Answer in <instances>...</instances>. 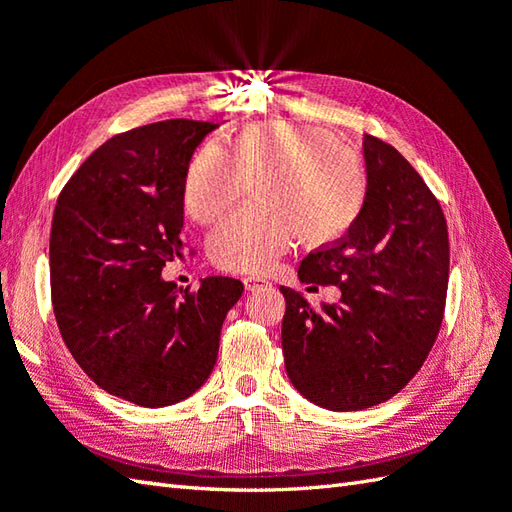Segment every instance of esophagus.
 Instances as JSON below:
<instances>
[{
  "label": "esophagus",
  "instance_id": "1",
  "mask_svg": "<svg viewBox=\"0 0 512 512\" xmlns=\"http://www.w3.org/2000/svg\"><path fill=\"white\" fill-rule=\"evenodd\" d=\"M244 286H246V290H250V292H255V290H262V288H268V286H270V281H268L266 277H259V275H250V277H246V279H244Z\"/></svg>",
  "mask_w": 512,
  "mask_h": 512
}]
</instances>
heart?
<instances>
[{"label":"heart","mask_w":512,"mask_h":512,"mask_svg":"<svg viewBox=\"0 0 512 512\" xmlns=\"http://www.w3.org/2000/svg\"><path fill=\"white\" fill-rule=\"evenodd\" d=\"M209 239L211 262L226 273H262L301 239L328 246L350 231L365 202V169L352 147L295 121L253 123L193 154L184 173V209L213 224L242 202Z\"/></svg>","instance_id":"b5f03b06"}]
</instances>
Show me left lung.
Wrapping results in <instances>:
<instances>
[{
    "instance_id": "left-lung-1",
    "label": "left lung",
    "mask_w": 512,
    "mask_h": 512,
    "mask_svg": "<svg viewBox=\"0 0 512 512\" xmlns=\"http://www.w3.org/2000/svg\"><path fill=\"white\" fill-rule=\"evenodd\" d=\"M367 193L339 242L303 259L299 279L339 286V303L310 306L281 286V347L290 383L314 405L358 411L396 396L438 339L449 288V231L420 173L365 134Z\"/></svg>"
}]
</instances>
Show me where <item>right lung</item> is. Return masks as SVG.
Returning <instances> with one entry per match:
<instances>
[{"mask_svg": "<svg viewBox=\"0 0 512 512\" xmlns=\"http://www.w3.org/2000/svg\"><path fill=\"white\" fill-rule=\"evenodd\" d=\"M215 127L173 118L116 134L54 206L50 292L61 339L96 385L140 407L173 405L204 385L226 312L244 292L233 277H206L198 290L160 277L187 246L184 173Z\"/></svg>", "mask_w": 512, "mask_h": 512, "instance_id": "right-lung-1", "label": "right lung"}]
</instances>
